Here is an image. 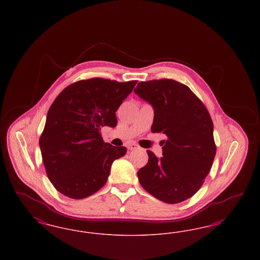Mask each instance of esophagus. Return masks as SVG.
Returning <instances> with one entry per match:
<instances>
[{"label": "esophagus", "mask_w": 260, "mask_h": 260, "mask_svg": "<svg viewBox=\"0 0 260 260\" xmlns=\"http://www.w3.org/2000/svg\"><path fill=\"white\" fill-rule=\"evenodd\" d=\"M127 148H128V150H136V149L139 148V146L135 142H131V143L127 144Z\"/></svg>", "instance_id": "obj_1"}]
</instances>
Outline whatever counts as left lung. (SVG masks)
<instances>
[{
	"instance_id": "1",
	"label": "left lung",
	"mask_w": 260,
	"mask_h": 260,
	"mask_svg": "<svg viewBox=\"0 0 260 260\" xmlns=\"http://www.w3.org/2000/svg\"><path fill=\"white\" fill-rule=\"evenodd\" d=\"M135 92L154 108L153 134H165L162 157L147 150L148 162L137 172L141 186L155 198L177 204L204 184L216 153L213 123L201 99L172 79L137 84Z\"/></svg>"
}]
</instances>
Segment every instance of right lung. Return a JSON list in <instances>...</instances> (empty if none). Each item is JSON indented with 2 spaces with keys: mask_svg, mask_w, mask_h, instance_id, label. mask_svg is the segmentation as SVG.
Wrapping results in <instances>:
<instances>
[{
  "mask_svg": "<svg viewBox=\"0 0 260 260\" xmlns=\"http://www.w3.org/2000/svg\"><path fill=\"white\" fill-rule=\"evenodd\" d=\"M136 83L82 80L54 99L39 144L47 175L58 192L80 200L106 183L112 162L123 157L126 148L104 142L100 129L116 126V111Z\"/></svg>",
  "mask_w": 260,
  "mask_h": 260,
  "instance_id": "right-lung-1",
  "label": "right lung"
}]
</instances>
